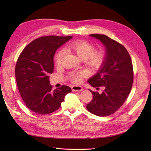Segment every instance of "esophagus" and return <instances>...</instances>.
Listing matches in <instances>:
<instances>
[{
	"instance_id": "esophagus-1",
	"label": "esophagus",
	"mask_w": 151,
	"mask_h": 151,
	"mask_svg": "<svg viewBox=\"0 0 151 151\" xmlns=\"http://www.w3.org/2000/svg\"><path fill=\"white\" fill-rule=\"evenodd\" d=\"M72 91H82L83 90V88L79 86H73L72 87Z\"/></svg>"
}]
</instances>
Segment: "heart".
I'll return each instance as SVG.
<instances>
[{
  "label": "heart",
  "mask_w": 151,
  "mask_h": 151,
  "mask_svg": "<svg viewBox=\"0 0 151 151\" xmlns=\"http://www.w3.org/2000/svg\"><path fill=\"white\" fill-rule=\"evenodd\" d=\"M67 48L76 53L78 57L84 60L86 64L93 69H98L102 66L105 60V55L101 50L95 51L92 44L84 40H77L67 45ZM64 55V50H59L57 52L55 60L57 65L61 63ZM85 74L83 72L72 73L70 75L71 80L76 83H79L83 80Z\"/></svg>",
  "instance_id": "obj_1"
}]
</instances>
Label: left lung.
<instances>
[{
	"instance_id": "8db88e82",
	"label": "left lung",
	"mask_w": 151,
	"mask_h": 151,
	"mask_svg": "<svg viewBox=\"0 0 151 151\" xmlns=\"http://www.w3.org/2000/svg\"><path fill=\"white\" fill-rule=\"evenodd\" d=\"M90 36L101 41L106 48L103 64L96 74L88 80L93 88H103L101 93L89 89L93 99L86 108L91 113L106 116L116 111L130 93L134 81L132 59L124 46L104 35Z\"/></svg>"
}]
</instances>
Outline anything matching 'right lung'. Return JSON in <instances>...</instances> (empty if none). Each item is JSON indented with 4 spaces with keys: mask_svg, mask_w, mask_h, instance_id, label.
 Here are the masks:
<instances>
[{
    "mask_svg": "<svg viewBox=\"0 0 151 151\" xmlns=\"http://www.w3.org/2000/svg\"><path fill=\"white\" fill-rule=\"evenodd\" d=\"M72 36H47L35 39L23 49L16 62L15 75L21 96L30 110L41 115L55 111L65 95L67 86L52 89L49 75L53 72L56 50Z\"/></svg>",
    "mask_w": 151,
    "mask_h": 151,
    "instance_id": "obj_1",
    "label": "right lung"
}]
</instances>
